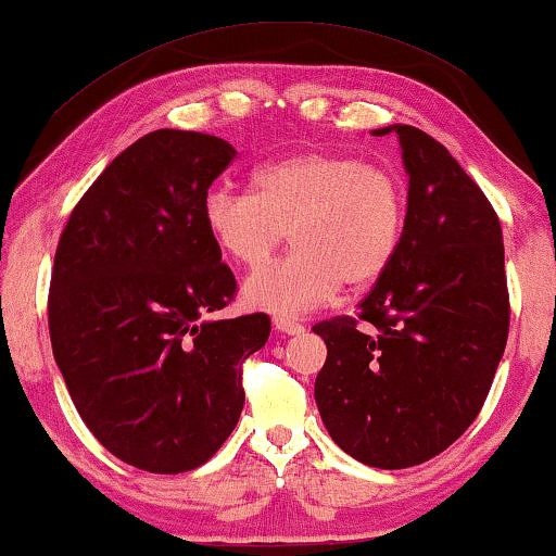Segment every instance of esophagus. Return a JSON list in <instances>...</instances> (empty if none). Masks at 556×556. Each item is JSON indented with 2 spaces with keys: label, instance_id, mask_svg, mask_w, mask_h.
Returning a JSON list of instances; mask_svg holds the SVG:
<instances>
[{
  "label": "esophagus",
  "instance_id": "obj_1",
  "mask_svg": "<svg viewBox=\"0 0 556 556\" xmlns=\"http://www.w3.org/2000/svg\"><path fill=\"white\" fill-rule=\"evenodd\" d=\"M273 327H276L278 331H283V334H304V324L291 319V316H273Z\"/></svg>",
  "mask_w": 556,
  "mask_h": 556
}]
</instances>
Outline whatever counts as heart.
Wrapping results in <instances>:
<instances>
[{
    "instance_id": "obj_1",
    "label": "heart",
    "mask_w": 556,
    "mask_h": 556,
    "mask_svg": "<svg viewBox=\"0 0 556 556\" xmlns=\"http://www.w3.org/2000/svg\"><path fill=\"white\" fill-rule=\"evenodd\" d=\"M201 216L216 248L248 270L262 268L288 228L294 252L248 278L244 295L268 312L304 314L342 283L370 286L391 268L406 227V191L386 165L301 150L257 168L252 193L214 186Z\"/></svg>"
}]
</instances>
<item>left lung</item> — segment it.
<instances>
[{"instance_id": "obj_1", "label": "left lung", "mask_w": 556, "mask_h": 556, "mask_svg": "<svg viewBox=\"0 0 556 556\" xmlns=\"http://www.w3.org/2000/svg\"><path fill=\"white\" fill-rule=\"evenodd\" d=\"M391 129L408 170L399 255L357 316L314 324L327 344L314 399L344 452L403 470L478 419L506 350L510 301L493 204L442 142L408 125L372 135Z\"/></svg>"}]
</instances>
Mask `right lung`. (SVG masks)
<instances>
[{"label":"right lung","instance_id":"right-lung-1","mask_svg":"<svg viewBox=\"0 0 556 556\" xmlns=\"http://www.w3.org/2000/svg\"><path fill=\"white\" fill-rule=\"evenodd\" d=\"M237 150L155 129L106 165L71 212L48 291L53 357L93 437L155 475L197 470L244 403L242 365L270 316L208 319L237 293L201 204Z\"/></svg>","mask_w":556,"mask_h":556}]
</instances>
